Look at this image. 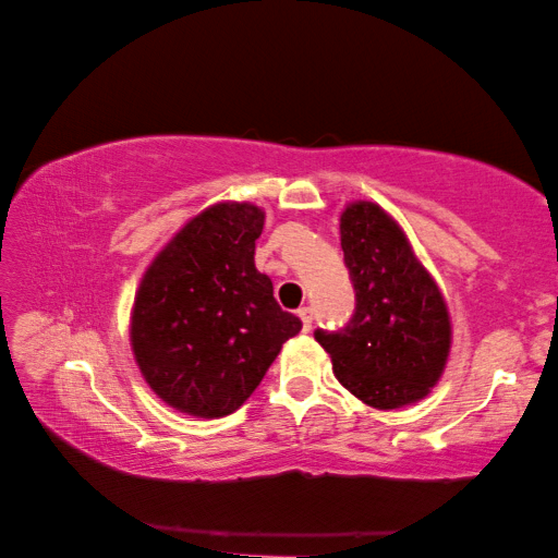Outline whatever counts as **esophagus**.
<instances>
[{"label": "esophagus", "instance_id": "34e87169", "mask_svg": "<svg viewBox=\"0 0 558 558\" xmlns=\"http://www.w3.org/2000/svg\"><path fill=\"white\" fill-rule=\"evenodd\" d=\"M296 314L301 318V324H304V331H312V326H314V308L312 306H301Z\"/></svg>", "mask_w": 558, "mask_h": 558}]
</instances>
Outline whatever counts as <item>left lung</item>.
I'll use <instances>...</instances> for the list:
<instances>
[{
    "label": "left lung",
    "instance_id": "8db88e82",
    "mask_svg": "<svg viewBox=\"0 0 558 558\" xmlns=\"http://www.w3.org/2000/svg\"><path fill=\"white\" fill-rule=\"evenodd\" d=\"M341 250L355 308L339 331L316 328L333 373L365 405L392 410L425 398L450 353V316L440 289L405 234L373 203L341 215Z\"/></svg>",
    "mask_w": 558,
    "mask_h": 558
}]
</instances>
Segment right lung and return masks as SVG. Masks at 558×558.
Segmentation results:
<instances>
[{"label":"right lung","mask_w":558,"mask_h":558,"mask_svg":"<svg viewBox=\"0 0 558 558\" xmlns=\"http://www.w3.org/2000/svg\"><path fill=\"white\" fill-rule=\"evenodd\" d=\"M264 213L207 207L172 236L135 294L131 343L148 386L180 413H234L301 331L254 267Z\"/></svg>","instance_id":"add662e5"}]
</instances>
